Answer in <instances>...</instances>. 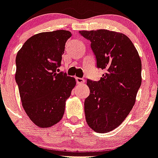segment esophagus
I'll use <instances>...</instances> for the list:
<instances>
[{"instance_id":"obj_1","label":"esophagus","mask_w":158,"mask_h":158,"mask_svg":"<svg viewBox=\"0 0 158 158\" xmlns=\"http://www.w3.org/2000/svg\"><path fill=\"white\" fill-rule=\"evenodd\" d=\"M76 82L78 84H82V83H83L85 82V80L83 79H82V78H76Z\"/></svg>"}]
</instances>
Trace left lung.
I'll use <instances>...</instances> for the list:
<instances>
[{"label": "left lung", "mask_w": 158, "mask_h": 158, "mask_svg": "<svg viewBox=\"0 0 158 158\" xmlns=\"http://www.w3.org/2000/svg\"><path fill=\"white\" fill-rule=\"evenodd\" d=\"M79 33L90 40L97 67L106 71L99 81H87L90 95L84 101L86 121L94 131L109 132L125 120L134 106L141 85V60L123 33L105 29Z\"/></svg>", "instance_id": "8db88e82"}]
</instances>
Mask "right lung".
I'll return each mask as SVG.
<instances>
[{
	"label": "right lung",
	"instance_id": "add662e5",
	"mask_svg": "<svg viewBox=\"0 0 158 158\" xmlns=\"http://www.w3.org/2000/svg\"><path fill=\"white\" fill-rule=\"evenodd\" d=\"M69 31L34 35L16 56L15 80L26 114L40 127H50L63 117L66 101L75 88V78L57 73Z\"/></svg>",
	"mask_w": 158,
	"mask_h": 158
}]
</instances>
